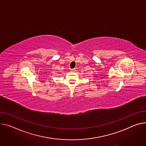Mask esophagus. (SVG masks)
<instances>
[{
	"mask_svg": "<svg viewBox=\"0 0 146 146\" xmlns=\"http://www.w3.org/2000/svg\"><path fill=\"white\" fill-rule=\"evenodd\" d=\"M76 71V69H71L70 70V72H75Z\"/></svg>",
	"mask_w": 146,
	"mask_h": 146,
	"instance_id": "obj_1",
	"label": "esophagus"
}]
</instances>
